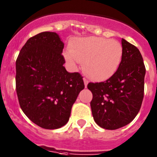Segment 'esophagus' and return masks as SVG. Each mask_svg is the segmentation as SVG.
<instances>
[{
  "label": "esophagus",
  "instance_id": "esophagus-1",
  "mask_svg": "<svg viewBox=\"0 0 157 157\" xmlns=\"http://www.w3.org/2000/svg\"><path fill=\"white\" fill-rule=\"evenodd\" d=\"M83 81H84V84H85V86H86V87H87V85H88V83H89L88 80L86 79V78H83Z\"/></svg>",
  "mask_w": 157,
  "mask_h": 157
}]
</instances>
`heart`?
Returning <instances> with one entry per match:
<instances>
[{
    "mask_svg": "<svg viewBox=\"0 0 157 157\" xmlns=\"http://www.w3.org/2000/svg\"><path fill=\"white\" fill-rule=\"evenodd\" d=\"M64 58L73 68L84 61L83 71L91 79L103 82L117 72L123 50L118 41L101 37H82L72 40Z\"/></svg>",
    "mask_w": 157,
    "mask_h": 157,
    "instance_id": "heart-1",
    "label": "heart"
}]
</instances>
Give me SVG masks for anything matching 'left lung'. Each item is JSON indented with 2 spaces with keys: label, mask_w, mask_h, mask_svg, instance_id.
Returning a JSON list of instances; mask_svg holds the SVG:
<instances>
[{
  "label": "left lung",
  "mask_w": 157,
  "mask_h": 157,
  "mask_svg": "<svg viewBox=\"0 0 157 157\" xmlns=\"http://www.w3.org/2000/svg\"><path fill=\"white\" fill-rule=\"evenodd\" d=\"M121 62L117 72L103 82H90V103L95 122L100 127L115 130L127 125L140 110L144 96L146 75L139 49L121 39Z\"/></svg>",
  "instance_id": "1"
}]
</instances>
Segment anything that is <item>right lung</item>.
I'll list each match as a JSON object with an SVG mask.
<instances>
[{
	"mask_svg": "<svg viewBox=\"0 0 157 157\" xmlns=\"http://www.w3.org/2000/svg\"><path fill=\"white\" fill-rule=\"evenodd\" d=\"M63 49L58 34L43 32L27 40L16 61L20 107L30 121L45 129L65 125L85 88L79 73L66 71Z\"/></svg>",
	"mask_w": 157,
	"mask_h": 157,
	"instance_id": "1",
	"label": "right lung"
}]
</instances>
